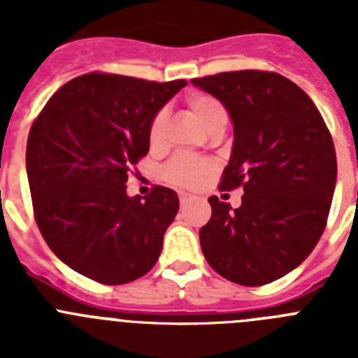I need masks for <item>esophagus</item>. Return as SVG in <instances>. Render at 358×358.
<instances>
[{
	"instance_id": "34e87169",
	"label": "esophagus",
	"mask_w": 358,
	"mask_h": 358,
	"mask_svg": "<svg viewBox=\"0 0 358 358\" xmlns=\"http://www.w3.org/2000/svg\"><path fill=\"white\" fill-rule=\"evenodd\" d=\"M188 201H189V195H186V194L179 195V202H181V206H185V204H188Z\"/></svg>"
}]
</instances>
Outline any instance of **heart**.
<instances>
[{
    "instance_id": "1",
    "label": "heart",
    "mask_w": 358,
    "mask_h": 358,
    "mask_svg": "<svg viewBox=\"0 0 358 358\" xmlns=\"http://www.w3.org/2000/svg\"><path fill=\"white\" fill-rule=\"evenodd\" d=\"M186 107L189 115L194 116L202 127L210 134L217 131H224L227 123V110L218 98L206 93H195L186 98ZM169 125V113L161 109L150 123L148 129V143L152 148H159L164 143ZM213 173V163L204 157H185L177 156L164 164L163 179L169 185L179 188H197L208 177Z\"/></svg>"
}]
</instances>
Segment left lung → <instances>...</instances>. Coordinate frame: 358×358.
Here are the masks:
<instances>
[{
    "mask_svg": "<svg viewBox=\"0 0 358 358\" xmlns=\"http://www.w3.org/2000/svg\"><path fill=\"white\" fill-rule=\"evenodd\" d=\"M229 110L235 143L218 188L242 186V206L211 195L199 238L226 280L267 285L317 245L337 181L331 134L308 94L274 71L242 69L192 78Z\"/></svg>",
    "mask_w": 358,
    "mask_h": 358,
    "instance_id": "8db88e82",
    "label": "left lung"
}]
</instances>
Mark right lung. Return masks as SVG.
Masks as SVG:
<instances>
[{"label":"right lung","instance_id":"right-lung-1","mask_svg":"<svg viewBox=\"0 0 358 358\" xmlns=\"http://www.w3.org/2000/svg\"><path fill=\"white\" fill-rule=\"evenodd\" d=\"M185 85L85 73L62 85L31 123L34 217L57 258L82 276L123 285L156 265L179 199L164 186L129 197L125 185L147 156L152 120Z\"/></svg>","mask_w":358,"mask_h":358}]
</instances>
